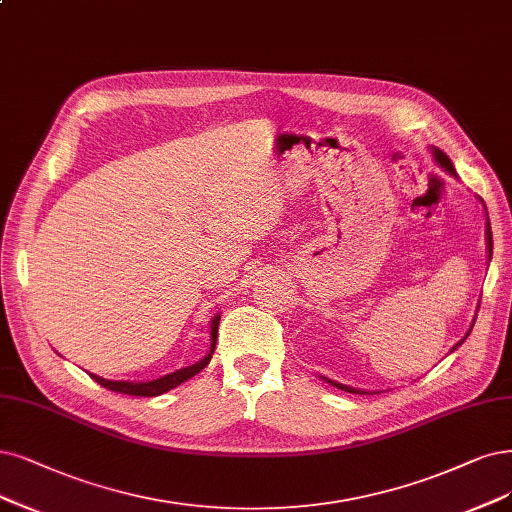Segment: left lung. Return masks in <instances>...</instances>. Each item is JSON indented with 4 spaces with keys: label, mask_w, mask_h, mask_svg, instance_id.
<instances>
[{
    "label": "left lung",
    "mask_w": 512,
    "mask_h": 512,
    "mask_svg": "<svg viewBox=\"0 0 512 512\" xmlns=\"http://www.w3.org/2000/svg\"><path fill=\"white\" fill-rule=\"evenodd\" d=\"M432 151V158H434V162H437L443 170H447L449 175H453V177H458L456 175V168H453V164H451V160L443 154L441 149H437V147H432L430 149ZM481 200V198H479ZM483 202V200H481ZM483 208H485V204H483ZM485 213H487V208H485ZM485 242H487V261H491V253H494V240H491V225H489V219H487V223H485ZM475 318H477V314H475ZM472 327H475V320H472V325H470V329L466 331V335L460 339V342L453 346L449 352H453V350H458L464 342H466V337L470 335V331H472ZM323 377V380L327 382V384H331L333 388H339V390H344V392H352V394H373V392H369V390H361V388H352V386H346V384H339V382H335V380H329V377H325V375H320Z\"/></svg>",
    "instance_id": "8db88e82"
}]
</instances>
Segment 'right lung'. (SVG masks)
Returning <instances> with one entry per match:
<instances>
[{
	"instance_id": "obj_1",
	"label": "right lung",
	"mask_w": 512,
	"mask_h": 512,
	"mask_svg": "<svg viewBox=\"0 0 512 512\" xmlns=\"http://www.w3.org/2000/svg\"><path fill=\"white\" fill-rule=\"evenodd\" d=\"M219 320H221V314H215L213 320H211V348H208L206 356L200 358L198 363L189 365V367H183V369H177L173 373H166L162 377H156V380H147V382H124V380H105V377H99L90 373V377L97 384H101L103 388L107 390H113V392H122V394H130V396H160L168 390L177 388L179 384L192 380V377L196 373H200L208 363H211V358L215 354V346H217V331H219Z\"/></svg>"
}]
</instances>
